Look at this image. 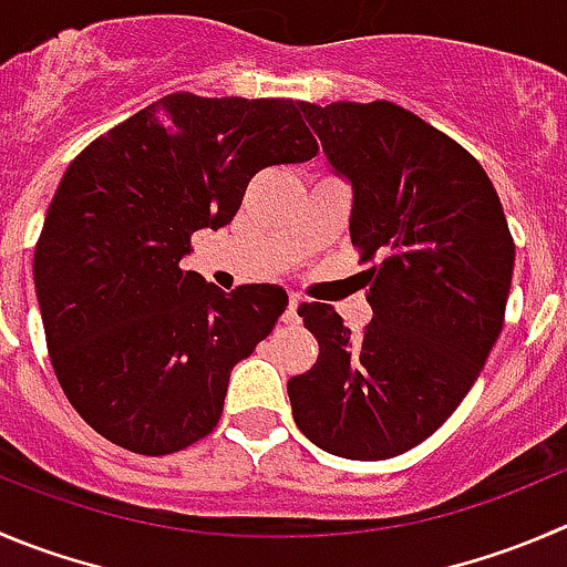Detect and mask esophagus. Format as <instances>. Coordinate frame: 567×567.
<instances>
[{"mask_svg":"<svg viewBox=\"0 0 567 567\" xmlns=\"http://www.w3.org/2000/svg\"><path fill=\"white\" fill-rule=\"evenodd\" d=\"M298 309H300V298H289V306H287V311H284V317H280V320L287 322V326H295V322H300V317H298Z\"/></svg>","mask_w":567,"mask_h":567,"instance_id":"esophagus-1","label":"esophagus"}]
</instances>
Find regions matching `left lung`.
<instances>
[{
    "label": "left lung",
    "instance_id": "obj_1",
    "mask_svg": "<svg viewBox=\"0 0 567 567\" xmlns=\"http://www.w3.org/2000/svg\"><path fill=\"white\" fill-rule=\"evenodd\" d=\"M353 186L350 241L370 267L359 337L328 303L298 315L320 344L289 379L298 429L344 460H390L429 440L471 392L504 328L515 241L487 172L395 102L300 105Z\"/></svg>",
    "mask_w": 567,
    "mask_h": 567
}]
</instances>
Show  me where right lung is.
Wrapping results in <instances>:
<instances>
[{
  "mask_svg": "<svg viewBox=\"0 0 567 567\" xmlns=\"http://www.w3.org/2000/svg\"><path fill=\"white\" fill-rule=\"evenodd\" d=\"M300 105L181 91L69 164L32 278L69 403L118 449L166 456L212 434L230 370L287 309L280 287L225 295L181 261L192 234L236 217L252 175L315 158Z\"/></svg>",
  "mask_w": 567,
  "mask_h": 567,
  "instance_id": "1",
  "label": "right lung"
}]
</instances>
